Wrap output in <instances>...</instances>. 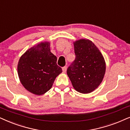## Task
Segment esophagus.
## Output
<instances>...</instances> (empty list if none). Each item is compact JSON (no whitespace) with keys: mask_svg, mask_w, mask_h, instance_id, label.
Wrapping results in <instances>:
<instances>
[{"mask_svg":"<svg viewBox=\"0 0 130 130\" xmlns=\"http://www.w3.org/2000/svg\"><path fill=\"white\" fill-rule=\"evenodd\" d=\"M62 70H63V72H64V73H65V72H66L67 67H66V66H64V67H63V68H62Z\"/></svg>","mask_w":130,"mask_h":130,"instance_id":"obj_1","label":"esophagus"}]
</instances>
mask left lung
Listing matches in <instances>:
<instances>
[{
    "instance_id": "8db88e82",
    "label": "left lung",
    "mask_w": 130,
    "mask_h": 130,
    "mask_svg": "<svg viewBox=\"0 0 130 130\" xmlns=\"http://www.w3.org/2000/svg\"><path fill=\"white\" fill-rule=\"evenodd\" d=\"M75 59L67 68L72 85L80 93H90L97 88L105 74L104 58L91 40L80 39L74 43Z\"/></svg>"
}]
</instances>
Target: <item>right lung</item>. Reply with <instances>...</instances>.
<instances>
[{
  "label": "right lung",
  "instance_id": "obj_1",
  "mask_svg": "<svg viewBox=\"0 0 130 130\" xmlns=\"http://www.w3.org/2000/svg\"><path fill=\"white\" fill-rule=\"evenodd\" d=\"M57 58L50 51L49 42L35 45L27 51L18 64V74L24 87L31 93L42 95L50 90L62 72Z\"/></svg>",
  "mask_w": 130,
  "mask_h": 130
}]
</instances>
